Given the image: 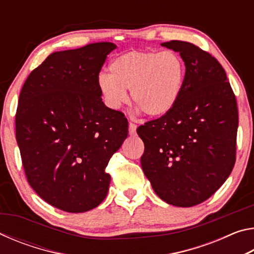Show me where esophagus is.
Here are the masks:
<instances>
[{"instance_id":"34e87169","label":"esophagus","mask_w":254,"mask_h":254,"mask_svg":"<svg viewBox=\"0 0 254 254\" xmlns=\"http://www.w3.org/2000/svg\"><path fill=\"white\" fill-rule=\"evenodd\" d=\"M136 131V124L133 123V122H130L128 123V133H130L131 135H133Z\"/></svg>"}]
</instances>
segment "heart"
Here are the masks:
<instances>
[{
    "label": "heart",
    "instance_id": "obj_1",
    "mask_svg": "<svg viewBox=\"0 0 254 254\" xmlns=\"http://www.w3.org/2000/svg\"><path fill=\"white\" fill-rule=\"evenodd\" d=\"M110 74L98 76V89L107 107L118 110L128 101L148 118H162L174 109L183 91L186 68L170 50H133L112 62Z\"/></svg>",
    "mask_w": 254,
    "mask_h": 254
}]
</instances>
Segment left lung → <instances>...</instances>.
Here are the masks:
<instances>
[{"instance_id": "left-lung-1", "label": "left lung", "mask_w": 254, "mask_h": 254, "mask_svg": "<svg viewBox=\"0 0 254 254\" xmlns=\"http://www.w3.org/2000/svg\"><path fill=\"white\" fill-rule=\"evenodd\" d=\"M162 46L178 51L186 74L174 109L136 128L144 143L141 166L162 200L190 207L208 199L233 170L238 105L216 58L191 42Z\"/></svg>"}]
</instances>
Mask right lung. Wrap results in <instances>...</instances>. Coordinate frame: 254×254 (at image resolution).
<instances>
[{
  "instance_id": "1",
  "label": "right lung",
  "mask_w": 254,
  "mask_h": 254,
  "mask_svg": "<svg viewBox=\"0 0 254 254\" xmlns=\"http://www.w3.org/2000/svg\"><path fill=\"white\" fill-rule=\"evenodd\" d=\"M112 42L53 53L21 89L15 134L28 183L47 203L69 213L106 197L111 157L127 136V120L102 101L98 76Z\"/></svg>"
}]
</instances>
